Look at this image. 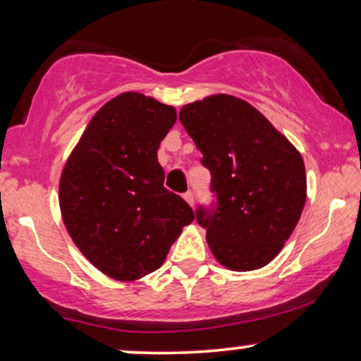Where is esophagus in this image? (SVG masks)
<instances>
[{
    "instance_id": "1",
    "label": "esophagus",
    "mask_w": 361,
    "mask_h": 361,
    "mask_svg": "<svg viewBox=\"0 0 361 361\" xmlns=\"http://www.w3.org/2000/svg\"><path fill=\"white\" fill-rule=\"evenodd\" d=\"M184 200H185L187 204H189L190 207H194V194H192V192H185V194H184Z\"/></svg>"
}]
</instances>
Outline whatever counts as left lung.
Listing matches in <instances>:
<instances>
[{
    "instance_id": "8db88e82",
    "label": "left lung",
    "mask_w": 361,
    "mask_h": 361,
    "mask_svg": "<svg viewBox=\"0 0 361 361\" xmlns=\"http://www.w3.org/2000/svg\"><path fill=\"white\" fill-rule=\"evenodd\" d=\"M179 120L212 172L216 209L197 212L212 255L231 271L263 268L304 210L302 156L263 113L226 93L187 103Z\"/></svg>"
}]
</instances>
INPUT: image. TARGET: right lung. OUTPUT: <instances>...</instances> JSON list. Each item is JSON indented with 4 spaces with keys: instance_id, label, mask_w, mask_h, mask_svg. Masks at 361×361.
<instances>
[{
    "instance_id": "1",
    "label": "right lung",
    "mask_w": 361,
    "mask_h": 361,
    "mask_svg": "<svg viewBox=\"0 0 361 361\" xmlns=\"http://www.w3.org/2000/svg\"><path fill=\"white\" fill-rule=\"evenodd\" d=\"M176 108L137 92L106 102L63 164L59 205L80 253L108 278L136 281L161 268L194 212L164 187L157 162Z\"/></svg>"
}]
</instances>
